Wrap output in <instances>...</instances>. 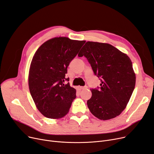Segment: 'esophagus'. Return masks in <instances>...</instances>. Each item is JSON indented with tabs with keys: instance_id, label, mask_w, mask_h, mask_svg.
I'll return each instance as SVG.
<instances>
[{
	"instance_id": "esophagus-1",
	"label": "esophagus",
	"mask_w": 154,
	"mask_h": 154,
	"mask_svg": "<svg viewBox=\"0 0 154 154\" xmlns=\"http://www.w3.org/2000/svg\"><path fill=\"white\" fill-rule=\"evenodd\" d=\"M79 88H80V89H82V90L86 89V88H88V86H79Z\"/></svg>"
}]
</instances>
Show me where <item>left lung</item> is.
Instances as JSON below:
<instances>
[{"label":"left lung","mask_w":154,"mask_h":154,"mask_svg":"<svg viewBox=\"0 0 154 154\" xmlns=\"http://www.w3.org/2000/svg\"><path fill=\"white\" fill-rule=\"evenodd\" d=\"M79 57L85 56L101 82L91 88L87 101L91 113L102 120L119 116L125 108L135 85V75L129 57L106 43L88 41Z\"/></svg>","instance_id":"8db88e82"}]
</instances>
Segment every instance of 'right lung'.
<instances>
[{"mask_svg": "<svg viewBox=\"0 0 154 154\" xmlns=\"http://www.w3.org/2000/svg\"><path fill=\"white\" fill-rule=\"evenodd\" d=\"M85 41L54 38L43 43L34 54L29 74V88L39 111L47 118L66 115L76 98V90L66 78L67 68Z\"/></svg>", "mask_w": 154, "mask_h": 154, "instance_id": "add662e5", "label": "right lung"}]
</instances>
